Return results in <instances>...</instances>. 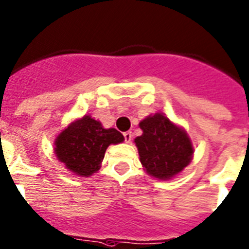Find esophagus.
<instances>
[{"instance_id":"esophagus-1","label":"esophagus","mask_w":249,"mask_h":249,"mask_svg":"<svg viewBox=\"0 0 249 249\" xmlns=\"http://www.w3.org/2000/svg\"><path fill=\"white\" fill-rule=\"evenodd\" d=\"M123 136H124V141H126V143H129L132 141V137H133V134H132V132H124V133H123Z\"/></svg>"}]
</instances>
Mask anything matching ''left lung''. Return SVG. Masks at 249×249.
Wrapping results in <instances>:
<instances>
[{"mask_svg": "<svg viewBox=\"0 0 249 249\" xmlns=\"http://www.w3.org/2000/svg\"><path fill=\"white\" fill-rule=\"evenodd\" d=\"M142 136L134 138L140 160L148 175L169 180L179 175L191 163L194 145L186 131L157 112L140 122Z\"/></svg>", "mask_w": 249, "mask_h": 249, "instance_id": "8db88e82", "label": "left lung"}]
</instances>
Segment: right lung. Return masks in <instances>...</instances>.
<instances>
[{
    "label": "right lung",
    "mask_w": 249,
    "mask_h": 249,
    "mask_svg": "<svg viewBox=\"0 0 249 249\" xmlns=\"http://www.w3.org/2000/svg\"><path fill=\"white\" fill-rule=\"evenodd\" d=\"M124 141L116 128H105L90 115L71 121L54 140V154L77 177H91L101 168L105 152L111 144Z\"/></svg>",
    "instance_id": "1"
}]
</instances>
